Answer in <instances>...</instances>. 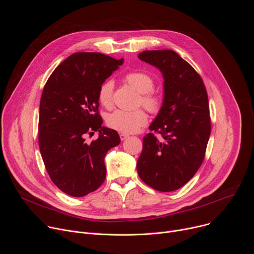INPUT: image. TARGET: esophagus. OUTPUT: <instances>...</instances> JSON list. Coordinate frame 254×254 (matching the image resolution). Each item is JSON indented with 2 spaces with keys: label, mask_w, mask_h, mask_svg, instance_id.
<instances>
[{
  "label": "esophagus",
  "mask_w": 254,
  "mask_h": 254,
  "mask_svg": "<svg viewBox=\"0 0 254 254\" xmlns=\"http://www.w3.org/2000/svg\"><path fill=\"white\" fill-rule=\"evenodd\" d=\"M120 137H121L122 140H125L126 138L128 137V134H127V133H121V134H120Z\"/></svg>",
  "instance_id": "esophagus-1"
}]
</instances>
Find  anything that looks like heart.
Returning a JSON list of instances; mask_svg holds the SVG:
<instances>
[{
  "label": "heart",
  "instance_id": "obj_1",
  "mask_svg": "<svg viewBox=\"0 0 254 254\" xmlns=\"http://www.w3.org/2000/svg\"><path fill=\"white\" fill-rule=\"evenodd\" d=\"M125 80L140 93L139 102L150 113L156 114L161 110L162 97L153 90L155 81L151 75L141 71H130L125 75ZM114 86L112 79L103 81L97 90V98L102 106L111 108L114 104ZM148 122V115L141 108L135 111L117 110L107 117V126L124 133L137 131Z\"/></svg>",
  "mask_w": 254,
  "mask_h": 254
}]
</instances>
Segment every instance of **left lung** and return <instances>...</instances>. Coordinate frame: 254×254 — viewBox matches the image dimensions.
Segmentation results:
<instances>
[{
  "instance_id": "1",
  "label": "left lung",
  "mask_w": 254,
  "mask_h": 254,
  "mask_svg": "<svg viewBox=\"0 0 254 254\" xmlns=\"http://www.w3.org/2000/svg\"><path fill=\"white\" fill-rule=\"evenodd\" d=\"M138 58L164 76V101L142 138L139 178L151 188L171 192L183 187L202 165L211 132L208 95L197 71L173 50H151Z\"/></svg>"
}]
</instances>
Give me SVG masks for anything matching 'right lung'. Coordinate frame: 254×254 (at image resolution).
Masks as SVG:
<instances>
[{"mask_svg": "<svg viewBox=\"0 0 254 254\" xmlns=\"http://www.w3.org/2000/svg\"><path fill=\"white\" fill-rule=\"evenodd\" d=\"M124 59L98 52L67 57L48 78L40 100V153L52 182L72 197H83L104 182V157L121 142L117 130L102 127L97 90ZM99 131L90 144L85 135Z\"/></svg>", "mask_w": 254, "mask_h": 254, "instance_id": "obj_1", "label": "right lung"}]
</instances>
